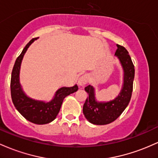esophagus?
I'll return each instance as SVG.
<instances>
[{
    "label": "esophagus",
    "mask_w": 158,
    "mask_h": 158,
    "mask_svg": "<svg viewBox=\"0 0 158 158\" xmlns=\"http://www.w3.org/2000/svg\"><path fill=\"white\" fill-rule=\"evenodd\" d=\"M88 80H89V77H88V75L85 74V75H83L79 78L78 83H79V85L84 86L85 85H86L88 82Z\"/></svg>",
    "instance_id": "esophagus-1"
}]
</instances>
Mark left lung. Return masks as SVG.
Instances as JSON below:
<instances>
[{
	"label": "left lung",
	"mask_w": 158,
	"mask_h": 158,
	"mask_svg": "<svg viewBox=\"0 0 158 158\" xmlns=\"http://www.w3.org/2000/svg\"><path fill=\"white\" fill-rule=\"evenodd\" d=\"M115 55L120 60L124 69V86L115 100L108 103H98L95 100L92 86L85 88L88 97L83 106V113L89 122L98 125H104L112 122L121 115L129 104L133 92L135 69L131 56L124 46L117 44Z\"/></svg>",
	"instance_id": "8db88e82"
}]
</instances>
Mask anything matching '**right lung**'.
<instances>
[{"label":"right lung","mask_w":158,"mask_h":158,"mask_svg":"<svg viewBox=\"0 0 158 158\" xmlns=\"http://www.w3.org/2000/svg\"><path fill=\"white\" fill-rule=\"evenodd\" d=\"M37 38H33L22 50L16 58L12 71L10 81V91L13 103L19 113L27 121L37 124H45L52 121L59 112L63 100L66 97L77 91V85L71 88L63 87L56 92L55 97L49 103L32 100L27 98L22 91L19 84V70L22 58L29 46Z\"/></svg>","instance_id":"add662e5"}]
</instances>
